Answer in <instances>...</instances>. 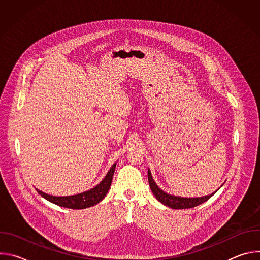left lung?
<instances>
[{"label": "left lung", "instance_id": "left-lung-1", "mask_svg": "<svg viewBox=\"0 0 260 260\" xmlns=\"http://www.w3.org/2000/svg\"><path fill=\"white\" fill-rule=\"evenodd\" d=\"M148 181H149V186L153 192V194L155 196V198L164 205L172 208V209H190L193 207H197L203 203H205L206 201H208L214 193L210 194V196H206L203 198H194V199H186V198H180V197H175V196H171L166 193L165 191H162L157 185L155 184L154 180L152 179L151 176V172L148 170Z\"/></svg>", "mask_w": 260, "mask_h": 260}]
</instances>
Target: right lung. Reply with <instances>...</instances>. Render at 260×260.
Instances as JSON below:
<instances>
[{"instance_id": "1", "label": "right lung", "mask_w": 260, "mask_h": 260, "mask_svg": "<svg viewBox=\"0 0 260 260\" xmlns=\"http://www.w3.org/2000/svg\"><path fill=\"white\" fill-rule=\"evenodd\" d=\"M115 167H116V164H114L112 167H111V169L107 173L106 177L103 179V181L100 184L96 185L95 187H93L90 190H87L85 192L76 194V196L53 197V196L46 194L38 189H37V191H38V193L41 194V197H43L47 201H49L57 206H60V207H64V208H69V209L89 208V207H92V206L96 205L98 203H100L106 197V194L111 186V183H112L113 175L115 172Z\"/></svg>"}]
</instances>
